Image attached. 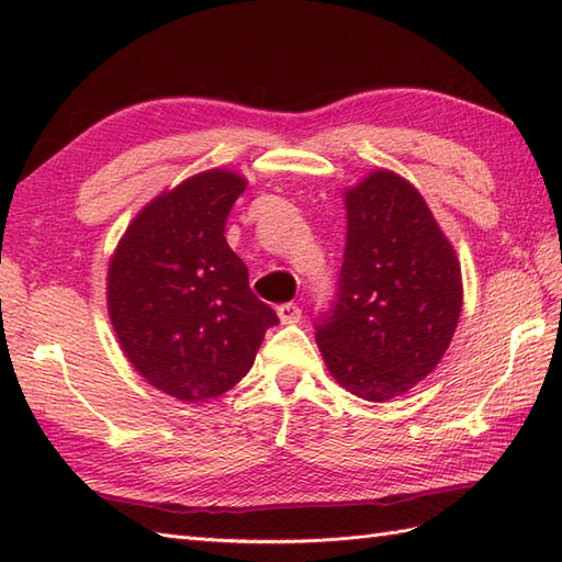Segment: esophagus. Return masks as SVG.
Wrapping results in <instances>:
<instances>
[{"mask_svg":"<svg viewBox=\"0 0 562 562\" xmlns=\"http://www.w3.org/2000/svg\"><path fill=\"white\" fill-rule=\"evenodd\" d=\"M278 316H280L282 324H296V321L302 318V308L296 304H280Z\"/></svg>","mask_w":562,"mask_h":562,"instance_id":"esophagus-1","label":"esophagus"}]
</instances>
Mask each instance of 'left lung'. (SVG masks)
<instances>
[{
	"mask_svg": "<svg viewBox=\"0 0 562 562\" xmlns=\"http://www.w3.org/2000/svg\"><path fill=\"white\" fill-rule=\"evenodd\" d=\"M348 236L338 302L316 324L330 376L384 403L435 372L463 306L461 266L411 181L374 169L345 190Z\"/></svg>",
	"mask_w": 562,
	"mask_h": 562,
	"instance_id": "left-lung-1",
	"label": "left lung"
}]
</instances>
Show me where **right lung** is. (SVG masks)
Segmentation results:
<instances>
[{"label":"right lung","instance_id":"obj_1","mask_svg":"<svg viewBox=\"0 0 562 562\" xmlns=\"http://www.w3.org/2000/svg\"><path fill=\"white\" fill-rule=\"evenodd\" d=\"M244 190L246 178L229 169L186 178L137 212L109 262L105 300L121 350L178 401L205 403L238 384L278 324L224 238Z\"/></svg>","mask_w":562,"mask_h":562}]
</instances>
